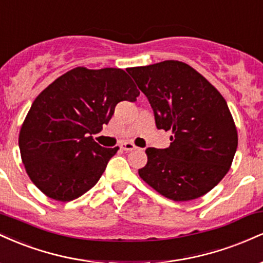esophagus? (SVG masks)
I'll return each instance as SVG.
<instances>
[{"instance_id":"esophagus-1","label":"esophagus","mask_w":263,"mask_h":263,"mask_svg":"<svg viewBox=\"0 0 263 263\" xmlns=\"http://www.w3.org/2000/svg\"><path fill=\"white\" fill-rule=\"evenodd\" d=\"M121 148L123 151H126V152H129V151H134L137 148V147H136L134 143H131V142H125V143L121 144Z\"/></svg>"}]
</instances>
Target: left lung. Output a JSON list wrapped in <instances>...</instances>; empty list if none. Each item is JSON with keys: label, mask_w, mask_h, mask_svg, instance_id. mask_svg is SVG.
I'll return each instance as SVG.
<instances>
[{"label": "left lung", "mask_w": 263, "mask_h": 263, "mask_svg": "<svg viewBox=\"0 0 263 263\" xmlns=\"http://www.w3.org/2000/svg\"><path fill=\"white\" fill-rule=\"evenodd\" d=\"M148 99L158 129L172 131L171 146L146 149L138 174L163 197H203L231 167L237 129L225 99L195 69L178 60L128 68Z\"/></svg>", "instance_id": "1"}]
</instances>
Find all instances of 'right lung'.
Listing matches in <instances>:
<instances>
[{
	"label": "right lung",
	"instance_id": "1",
	"mask_svg": "<svg viewBox=\"0 0 263 263\" xmlns=\"http://www.w3.org/2000/svg\"><path fill=\"white\" fill-rule=\"evenodd\" d=\"M140 91L122 69H71L33 101L20 131L26 172L47 197L70 201L100 179L119 151L104 148L92 136L107 125L120 101Z\"/></svg>",
	"mask_w": 263,
	"mask_h": 263
}]
</instances>
